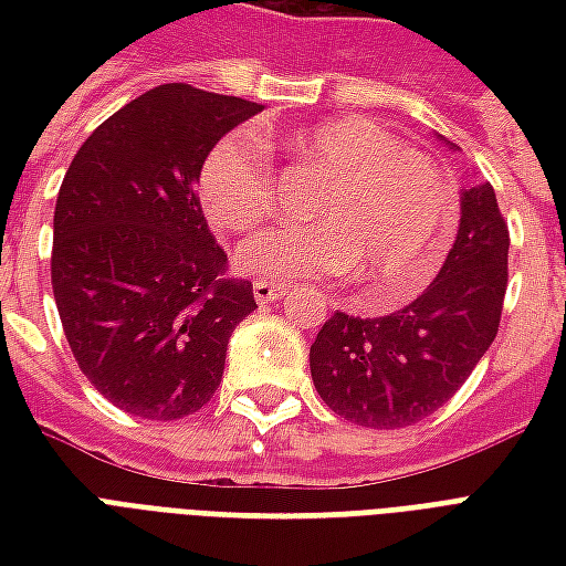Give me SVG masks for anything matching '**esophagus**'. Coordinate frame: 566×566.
I'll return each mask as SVG.
<instances>
[{
	"instance_id": "obj_1",
	"label": "esophagus",
	"mask_w": 566,
	"mask_h": 566,
	"mask_svg": "<svg viewBox=\"0 0 566 566\" xmlns=\"http://www.w3.org/2000/svg\"><path fill=\"white\" fill-rule=\"evenodd\" d=\"M284 294H287V284L266 282V279H258V282H254V300H258L260 306H263V303H275V300H282Z\"/></svg>"
}]
</instances>
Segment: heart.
Segmentation results:
<instances>
[{"mask_svg":"<svg viewBox=\"0 0 566 566\" xmlns=\"http://www.w3.org/2000/svg\"><path fill=\"white\" fill-rule=\"evenodd\" d=\"M296 160L327 172L306 202L315 221L245 239L235 266L270 282H324L357 270L373 306L418 294L449 248L454 197L439 166L367 117H333L284 139ZM199 202L221 230H251L275 206V166L258 133L235 129L199 163Z\"/></svg>","mask_w":566,"mask_h":566,"instance_id":"b5f03b06","label":"heart"}]
</instances>
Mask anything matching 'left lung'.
<instances>
[{"label": "left lung", "mask_w": 566, "mask_h": 566, "mask_svg": "<svg viewBox=\"0 0 566 566\" xmlns=\"http://www.w3.org/2000/svg\"><path fill=\"white\" fill-rule=\"evenodd\" d=\"M510 227L491 185L463 190L461 227L424 294L381 318L336 312L312 343L321 400L364 427H409L458 394L500 327Z\"/></svg>", "instance_id": "8db88e82"}]
</instances>
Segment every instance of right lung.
Wrapping results in <instances>:
<instances>
[{
  "mask_svg": "<svg viewBox=\"0 0 566 566\" xmlns=\"http://www.w3.org/2000/svg\"><path fill=\"white\" fill-rule=\"evenodd\" d=\"M260 105L160 84L81 145L54 209L51 284L69 348L105 400L175 421L209 403L258 303L227 272L197 197L199 163Z\"/></svg>",
  "mask_w": 566,
  "mask_h": 566,
  "instance_id": "obj_1",
  "label": "right lung"
}]
</instances>
